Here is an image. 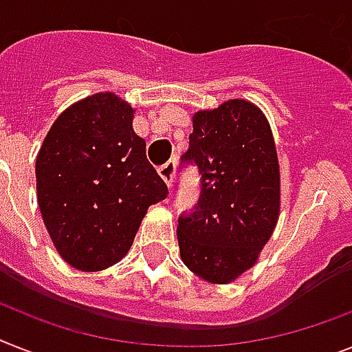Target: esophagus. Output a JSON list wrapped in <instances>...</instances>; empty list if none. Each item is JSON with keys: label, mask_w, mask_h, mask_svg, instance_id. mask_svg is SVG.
<instances>
[{"label": "esophagus", "mask_w": 352, "mask_h": 352, "mask_svg": "<svg viewBox=\"0 0 352 352\" xmlns=\"http://www.w3.org/2000/svg\"><path fill=\"white\" fill-rule=\"evenodd\" d=\"M174 170H176V164H174V160H169V162H165L164 165H160L158 167V174L164 178V182L167 183L170 187V183H173L174 178Z\"/></svg>", "instance_id": "obj_1"}]
</instances>
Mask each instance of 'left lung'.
Instances as JSON below:
<instances>
[{
  "instance_id": "1",
  "label": "left lung",
  "mask_w": 352,
  "mask_h": 352,
  "mask_svg": "<svg viewBox=\"0 0 352 352\" xmlns=\"http://www.w3.org/2000/svg\"><path fill=\"white\" fill-rule=\"evenodd\" d=\"M179 169L194 165L199 197L178 217L182 261L214 284L245 274L272 237L280 205L277 151L259 107L228 100L192 118Z\"/></svg>"
}]
</instances>
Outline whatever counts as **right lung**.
Returning a JSON list of instances; mask_svg holds the SVG:
<instances>
[{
	"label": "right lung",
	"mask_w": 352,
	"mask_h": 352,
	"mask_svg": "<svg viewBox=\"0 0 352 352\" xmlns=\"http://www.w3.org/2000/svg\"><path fill=\"white\" fill-rule=\"evenodd\" d=\"M37 199L60 257L98 272L129 252L151 205L169 194L133 131V107L97 93L68 107L36 160Z\"/></svg>",
	"instance_id": "1"
}]
</instances>
